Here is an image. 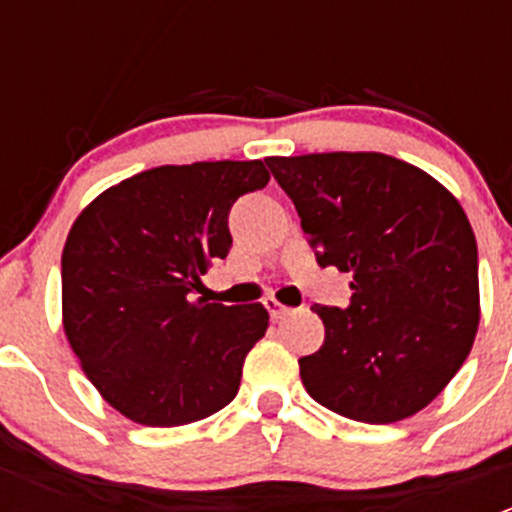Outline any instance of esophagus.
Wrapping results in <instances>:
<instances>
[{
    "label": "esophagus",
    "mask_w": 512,
    "mask_h": 512,
    "mask_svg": "<svg viewBox=\"0 0 512 512\" xmlns=\"http://www.w3.org/2000/svg\"><path fill=\"white\" fill-rule=\"evenodd\" d=\"M265 307H267V312H270V319H272V322H280V319H285L287 314H292V309L285 307V304L277 302L275 297L265 299Z\"/></svg>",
    "instance_id": "esophagus-1"
}]
</instances>
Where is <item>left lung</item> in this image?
Listing matches in <instances>:
<instances>
[{"label":"left lung","mask_w":512,"mask_h":512,"mask_svg":"<svg viewBox=\"0 0 512 512\" xmlns=\"http://www.w3.org/2000/svg\"><path fill=\"white\" fill-rule=\"evenodd\" d=\"M319 267L352 272L347 309L314 304L319 352L299 359L317 404L394 423L431 404L478 332V247L461 203L384 153L265 158Z\"/></svg>","instance_id":"obj_1"}]
</instances>
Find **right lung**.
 I'll list each match as a JSON object with an SVG mask.
<instances>
[{
  "label": "right lung",
  "mask_w": 512,
  "mask_h": 512,
  "mask_svg": "<svg viewBox=\"0 0 512 512\" xmlns=\"http://www.w3.org/2000/svg\"><path fill=\"white\" fill-rule=\"evenodd\" d=\"M267 180L262 160L160 165L76 218L61 255L64 332L98 394L131 421L183 426L235 399L270 314L195 292L230 252L235 200Z\"/></svg>",
  "instance_id": "obj_1"
}]
</instances>
